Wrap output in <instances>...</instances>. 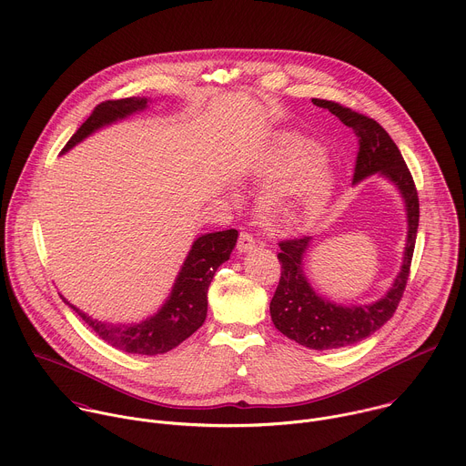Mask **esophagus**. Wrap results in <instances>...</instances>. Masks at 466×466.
<instances>
[{"mask_svg":"<svg viewBox=\"0 0 466 466\" xmlns=\"http://www.w3.org/2000/svg\"><path fill=\"white\" fill-rule=\"evenodd\" d=\"M238 252L245 254V252H250L252 248H256V239L248 234V232H241L239 238H238V245H236Z\"/></svg>","mask_w":466,"mask_h":466,"instance_id":"obj_1","label":"esophagus"}]
</instances>
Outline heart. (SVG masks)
<instances>
[{"label":"heart","mask_w":466,"mask_h":466,"mask_svg":"<svg viewBox=\"0 0 466 466\" xmlns=\"http://www.w3.org/2000/svg\"><path fill=\"white\" fill-rule=\"evenodd\" d=\"M265 184L259 216L269 230H299L315 225L334 197L336 178L324 160L320 146L282 132L256 167Z\"/></svg>","instance_id":"1"}]
</instances>
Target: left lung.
I'll return each instance as SVG.
<instances>
[{
    "instance_id": "left-lung-1",
    "label": "left lung",
    "mask_w": 466,
    "mask_h": 466,
    "mask_svg": "<svg viewBox=\"0 0 466 466\" xmlns=\"http://www.w3.org/2000/svg\"><path fill=\"white\" fill-rule=\"evenodd\" d=\"M311 103L338 116L358 137L360 153L354 167V182H361L374 173L387 178L400 191L408 216V241L400 273L396 275L390 289L370 304H336L311 288L304 273V256L311 243L309 236L279 243L282 275L269 306L271 319L279 331L299 345L313 350H329L367 339L396 311L408 284L417 241L419 195L400 151L378 121L336 101L311 99Z\"/></svg>"
}]
</instances>
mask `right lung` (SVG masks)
Returning a JSON list of instances; mask_svg holds the SVG:
<instances>
[{
	"mask_svg": "<svg viewBox=\"0 0 466 466\" xmlns=\"http://www.w3.org/2000/svg\"><path fill=\"white\" fill-rule=\"evenodd\" d=\"M147 97H125L116 101H103L94 108L90 117L79 127V130L66 144L62 153L81 144L96 130L125 119L135 112L147 108ZM238 241V230H223L198 236L177 275L169 297L162 308L146 320L132 324H112L92 319L74 304L62 297L94 331L108 345L142 356H157L169 352L186 341L193 331L203 326L208 311V288L221 263H225Z\"/></svg>",
	"mask_w": 466,
	"mask_h": 466,
	"instance_id": "1",
	"label": "right lung"
}]
</instances>
